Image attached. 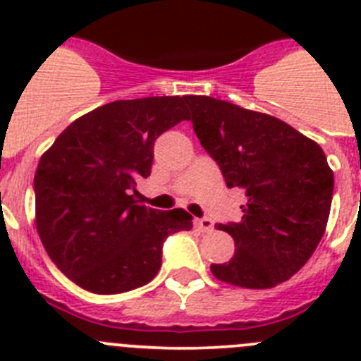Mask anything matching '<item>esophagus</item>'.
I'll return each instance as SVG.
<instances>
[{"label": "esophagus", "mask_w": 361, "mask_h": 361, "mask_svg": "<svg viewBox=\"0 0 361 361\" xmlns=\"http://www.w3.org/2000/svg\"><path fill=\"white\" fill-rule=\"evenodd\" d=\"M195 224L202 233L213 231V220L212 219H197Z\"/></svg>", "instance_id": "34e87169"}]
</instances>
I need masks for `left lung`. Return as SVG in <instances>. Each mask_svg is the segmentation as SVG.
Wrapping results in <instances>:
<instances>
[{
    "label": "left lung",
    "instance_id": "1",
    "mask_svg": "<svg viewBox=\"0 0 361 361\" xmlns=\"http://www.w3.org/2000/svg\"><path fill=\"white\" fill-rule=\"evenodd\" d=\"M200 145L229 188H244L240 222L219 224L235 240L215 279L269 289L298 273L325 233L334 175L320 145L288 123L208 95H186Z\"/></svg>",
    "mask_w": 361,
    "mask_h": 361
}]
</instances>
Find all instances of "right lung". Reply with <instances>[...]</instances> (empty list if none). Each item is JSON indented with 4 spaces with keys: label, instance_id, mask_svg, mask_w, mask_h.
Wrapping results in <instances>:
<instances>
[{
    "label": "right lung",
    "instance_id": "add662e5",
    "mask_svg": "<svg viewBox=\"0 0 361 361\" xmlns=\"http://www.w3.org/2000/svg\"><path fill=\"white\" fill-rule=\"evenodd\" d=\"M184 103L186 95H162L103 104L73 121L41 155L37 235L79 288L97 295L141 288L161 269L166 237L193 226L183 208L159 212L135 200L157 137L190 121Z\"/></svg>",
    "mask_w": 361,
    "mask_h": 361
}]
</instances>
